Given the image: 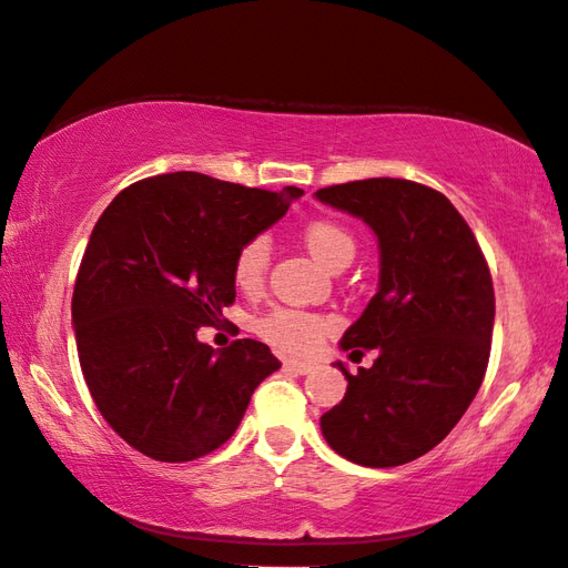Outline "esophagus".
<instances>
[{
    "label": "esophagus",
    "instance_id": "obj_1",
    "mask_svg": "<svg viewBox=\"0 0 568 568\" xmlns=\"http://www.w3.org/2000/svg\"><path fill=\"white\" fill-rule=\"evenodd\" d=\"M284 368H286V371H292V373H298V376H306V373H312V371H314L312 363L294 361V358H286V361H284Z\"/></svg>",
    "mask_w": 568,
    "mask_h": 568
}]
</instances>
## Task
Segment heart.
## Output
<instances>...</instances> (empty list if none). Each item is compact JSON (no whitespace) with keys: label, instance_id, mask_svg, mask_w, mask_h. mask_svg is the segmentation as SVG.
I'll list each match as a JSON object with an SVG mask.
<instances>
[{"label":"heart","instance_id":"1","mask_svg":"<svg viewBox=\"0 0 568 568\" xmlns=\"http://www.w3.org/2000/svg\"><path fill=\"white\" fill-rule=\"evenodd\" d=\"M304 244L316 260L328 266V270H344V266L356 254V240L353 234L338 224L336 220L318 217L312 220L302 230ZM272 264V244L264 234H254V237L244 240L232 260V280L242 292L254 294L260 292L266 282ZM256 334H260L266 344L286 353H312L321 338L328 334L331 321L326 316L308 314L302 308H288L280 306L272 308L270 314H264L256 321Z\"/></svg>","mask_w":568,"mask_h":568}]
</instances>
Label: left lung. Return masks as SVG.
I'll return each mask as SVG.
<instances>
[{"label": "left lung", "instance_id": "left-lung-1", "mask_svg": "<svg viewBox=\"0 0 568 568\" xmlns=\"http://www.w3.org/2000/svg\"><path fill=\"white\" fill-rule=\"evenodd\" d=\"M321 202L378 234L381 284L341 348H376L344 400L321 415V433L356 465L395 467L430 453L483 385L495 286L473 230L443 192L403 178L321 187Z\"/></svg>", "mask_w": 568, "mask_h": 568}]
</instances>
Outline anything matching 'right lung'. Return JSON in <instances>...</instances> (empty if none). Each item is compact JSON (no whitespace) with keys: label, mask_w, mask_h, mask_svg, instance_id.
Listing matches in <instances>:
<instances>
[{"label":"right lung","mask_w":568,"mask_h":568,"mask_svg":"<svg viewBox=\"0 0 568 568\" xmlns=\"http://www.w3.org/2000/svg\"><path fill=\"white\" fill-rule=\"evenodd\" d=\"M298 195L168 173L118 192L95 222L73 284V331L95 408L138 453L190 463L217 450L282 366L262 341L217 353L197 331L227 321L234 252Z\"/></svg>","instance_id":"right-lung-1"}]
</instances>
